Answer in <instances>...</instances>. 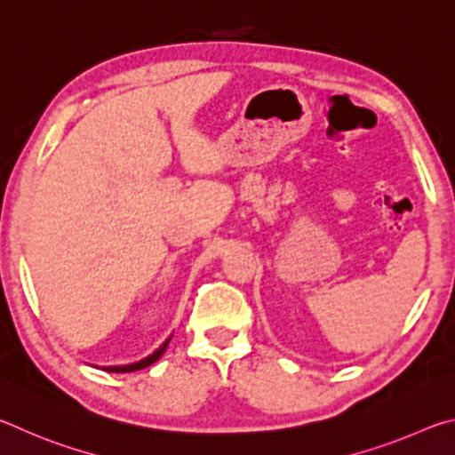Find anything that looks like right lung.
<instances>
[{"mask_svg": "<svg viewBox=\"0 0 455 455\" xmlns=\"http://www.w3.org/2000/svg\"><path fill=\"white\" fill-rule=\"evenodd\" d=\"M171 339H172V335L166 339V341L160 345V347L154 351V353H150L148 357H144V359H140V361H136V363H128V365H110V367H102L104 371H108V373H132V371H138V369H146V367H150L152 363H156V361L163 357V353L166 351V347H168V343H171Z\"/></svg>", "mask_w": 455, "mask_h": 455, "instance_id": "right-lung-1", "label": "right lung"}]
</instances>
